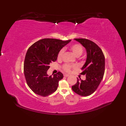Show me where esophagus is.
<instances>
[{
  "instance_id": "1",
  "label": "esophagus",
  "mask_w": 126,
  "mask_h": 126,
  "mask_svg": "<svg viewBox=\"0 0 126 126\" xmlns=\"http://www.w3.org/2000/svg\"><path fill=\"white\" fill-rule=\"evenodd\" d=\"M64 76H65V77H68V76H69V75H68V74H64Z\"/></svg>"
}]
</instances>
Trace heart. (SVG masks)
Wrapping results in <instances>:
<instances>
[{
  "label": "heart",
  "mask_w": 126,
  "mask_h": 126,
  "mask_svg": "<svg viewBox=\"0 0 126 126\" xmlns=\"http://www.w3.org/2000/svg\"><path fill=\"white\" fill-rule=\"evenodd\" d=\"M70 49L72 51V52L74 53V55L76 56V57H79V56H81L82 55V53H83V51L82 45L79 44H73L71 45L70 47ZM64 52V49H61L60 51L58 52L57 54L58 60H61L62 58ZM73 67L74 66L67 64H64L63 65V69L66 71H70V69Z\"/></svg>",
  "instance_id": "obj_1"
}]
</instances>
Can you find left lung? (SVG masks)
<instances>
[{"label":"left lung","instance_id":"obj_1","mask_svg":"<svg viewBox=\"0 0 126 126\" xmlns=\"http://www.w3.org/2000/svg\"><path fill=\"white\" fill-rule=\"evenodd\" d=\"M74 39L86 50L87 58L82 68L83 71L81 73L85 75L86 79L82 80L77 78V83L72 86V89L79 95L87 96L95 92L103 79L105 58L102 51L94 42L83 38Z\"/></svg>","mask_w":126,"mask_h":126}]
</instances>
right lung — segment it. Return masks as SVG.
<instances>
[{
    "mask_svg": "<svg viewBox=\"0 0 126 126\" xmlns=\"http://www.w3.org/2000/svg\"><path fill=\"white\" fill-rule=\"evenodd\" d=\"M71 41L44 38L34 43L28 49L24 72L28 86L36 94L45 97L57 90L63 74L58 72L52 76H49L47 71L50 64L57 60L58 52Z\"/></svg>",
    "mask_w": 126,
    "mask_h": 126,
    "instance_id": "add662e5",
    "label": "right lung"
}]
</instances>
